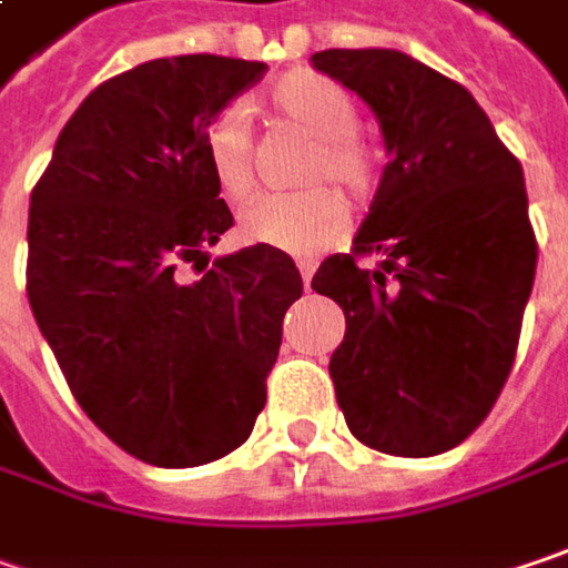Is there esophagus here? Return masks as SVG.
Returning a JSON list of instances; mask_svg holds the SVG:
<instances>
[{
	"label": "esophagus",
	"instance_id": "34e87169",
	"mask_svg": "<svg viewBox=\"0 0 568 568\" xmlns=\"http://www.w3.org/2000/svg\"><path fill=\"white\" fill-rule=\"evenodd\" d=\"M297 268H300V277H303V287L310 291V281H313V271H316V262H313V258H300Z\"/></svg>",
	"mask_w": 568,
	"mask_h": 568
}]
</instances>
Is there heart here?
I'll return each mask as SVG.
<instances>
[{
	"mask_svg": "<svg viewBox=\"0 0 568 568\" xmlns=\"http://www.w3.org/2000/svg\"><path fill=\"white\" fill-rule=\"evenodd\" d=\"M268 108L287 124L313 136V150L303 162V182H335L352 197L371 194L377 185V156L357 140V104L345 85L323 72L294 70L268 89ZM204 159L220 194L245 201L255 191V140L240 108L213 114L201 136ZM348 230V204L335 187L316 185L297 194H265L240 216L242 240L268 245L291 255H313Z\"/></svg>",
	"mask_w": 568,
	"mask_h": 568,
	"instance_id": "obj_1",
	"label": "heart"
}]
</instances>
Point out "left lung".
I'll return each mask as SVG.
<instances>
[{
	"mask_svg": "<svg viewBox=\"0 0 568 568\" xmlns=\"http://www.w3.org/2000/svg\"><path fill=\"white\" fill-rule=\"evenodd\" d=\"M371 104L386 169L352 255L313 291L345 310L328 374L361 444L435 457L469 438L515 364L537 268L521 162L467 89L399 50H320ZM357 254H377L361 270Z\"/></svg>",
	"mask_w": 568,
	"mask_h": 568,
	"instance_id": "8db88e82",
	"label": "left lung"
}]
</instances>
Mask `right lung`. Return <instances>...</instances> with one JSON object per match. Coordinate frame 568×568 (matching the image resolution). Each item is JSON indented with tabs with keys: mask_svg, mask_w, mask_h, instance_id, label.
Masks as SVG:
<instances>
[{
	"mask_svg": "<svg viewBox=\"0 0 568 568\" xmlns=\"http://www.w3.org/2000/svg\"><path fill=\"white\" fill-rule=\"evenodd\" d=\"M265 70L187 53L101 82L31 191V313L82 412L153 467H201L252 435L303 294L281 248L207 255L233 213L201 136ZM187 261L205 274L185 282Z\"/></svg>",
	"mask_w": 568,
	"mask_h": 568,
	"instance_id": "add662e5",
	"label": "right lung"
}]
</instances>
